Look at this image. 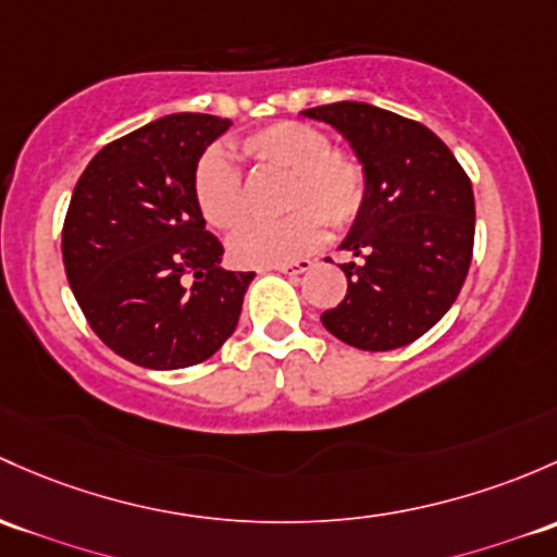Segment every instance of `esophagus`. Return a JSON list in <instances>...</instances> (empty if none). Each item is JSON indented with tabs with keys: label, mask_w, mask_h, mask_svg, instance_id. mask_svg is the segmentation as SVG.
Segmentation results:
<instances>
[{
	"label": "esophagus",
	"mask_w": 557,
	"mask_h": 557,
	"mask_svg": "<svg viewBox=\"0 0 557 557\" xmlns=\"http://www.w3.org/2000/svg\"><path fill=\"white\" fill-rule=\"evenodd\" d=\"M312 267H314L312 259H298V261H288V263H277V267H272V269L280 274H304V272H309Z\"/></svg>",
	"instance_id": "34e87169"
}]
</instances>
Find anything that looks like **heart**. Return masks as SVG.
<instances>
[{
  "label": "heart",
  "mask_w": 557,
  "mask_h": 557,
  "mask_svg": "<svg viewBox=\"0 0 557 557\" xmlns=\"http://www.w3.org/2000/svg\"><path fill=\"white\" fill-rule=\"evenodd\" d=\"M245 154L269 168L288 171V208L280 221H248L230 239L239 267H277L318 248L325 221L347 226L366 202V171L347 151L331 149V138L307 122H274L243 140ZM195 202L202 219L230 232L245 219V189L237 165L224 149H208L197 160Z\"/></svg>",
  "instance_id": "1"
}]
</instances>
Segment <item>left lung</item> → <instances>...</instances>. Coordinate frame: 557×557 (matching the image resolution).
<instances>
[{
	"label": "left lung",
	"mask_w": 557,
	"mask_h": 557,
	"mask_svg": "<svg viewBox=\"0 0 557 557\" xmlns=\"http://www.w3.org/2000/svg\"><path fill=\"white\" fill-rule=\"evenodd\" d=\"M301 116L342 133L366 171V202L338 245L362 261L342 263L347 296L320 320L366 352L406 347L465 285L475 243L470 178L430 127L395 111L338 101Z\"/></svg>",
	"instance_id": "1"
}]
</instances>
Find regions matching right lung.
<instances>
[{
	"label": "right lung",
	"mask_w": 557,
	"mask_h": 557,
	"mask_svg": "<svg viewBox=\"0 0 557 557\" xmlns=\"http://www.w3.org/2000/svg\"><path fill=\"white\" fill-rule=\"evenodd\" d=\"M232 127L168 114L103 146L74 186L63 267L109 349L151 371L208 360L237 327L256 272H226L195 202L197 160Z\"/></svg>",
	"instance_id": "add662e5"
}]
</instances>
